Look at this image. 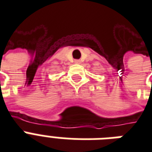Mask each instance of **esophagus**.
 <instances>
[{"label": "esophagus", "instance_id": "34e87169", "mask_svg": "<svg viewBox=\"0 0 152 152\" xmlns=\"http://www.w3.org/2000/svg\"><path fill=\"white\" fill-rule=\"evenodd\" d=\"M75 63H76V64H80V63H81V61L78 59H76L75 60Z\"/></svg>", "mask_w": 152, "mask_h": 152}]
</instances>
